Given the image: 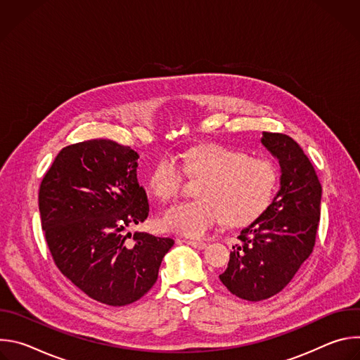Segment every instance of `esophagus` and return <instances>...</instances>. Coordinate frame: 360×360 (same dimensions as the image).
I'll return each mask as SVG.
<instances>
[{
	"mask_svg": "<svg viewBox=\"0 0 360 360\" xmlns=\"http://www.w3.org/2000/svg\"><path fill=\"white\" fill-rule=\"evenodd\" d=\"M185 243L191 245L195 249H205V248H207V243H205V242H198V240H185Z\"/></svg>",
	"mask_w": 360,
	"mask_h": 360,
	"instance_id": "obj_1",
	"label": "esophagus"
}]
</instances>
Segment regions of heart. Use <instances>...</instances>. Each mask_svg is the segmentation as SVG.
<instances>
[{
    "label": "heart",
    "instance_id": "obj_1",
    "mask_svg": "<svg viewBox=\"0 0 360 360\" xmlns=\"http://www.w3.org/2000/svg\"><path fill=\"white\" fill-rule=\"evenodd\" d=\"M184 158L185 167L175 153H164L149 178L153 193L168 202L182 192L186 171L207 175L199 188L202 199L178 203L162 214L167 231L202 238L225 218L231 225H246L258 219L274 199L278 169L268 160L218 143L191 149Z\"/></svg>",
    "mask_w": 360,
    "mask_h": 360
}]
</instances>
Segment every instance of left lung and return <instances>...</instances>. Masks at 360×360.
<instances>
[{
	"label": "left lung",
	"instance_id": "8db88e82",
	"mask_svg": "<svg viewBox=\"0 0 360 360\" xmlns=\"http://www.w3.org/2000/svg\"><path fill=\"white\" fill-rule=\"evenodd\" d=\"M262 145L279 161L281 188L268 210L240 231L228 268L219 275L240 299L279 293L314 250L322 186L309 158L290 136L264 132Z\"/></svg>",
	"mask_w": 360,
	"mask_h": 360
}]
</instances>
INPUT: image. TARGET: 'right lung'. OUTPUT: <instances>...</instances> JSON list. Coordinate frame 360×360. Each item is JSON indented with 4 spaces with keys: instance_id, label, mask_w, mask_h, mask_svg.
<instances>
[{
    "instance_id": "obj_1",
    "label": "right lung",
    "mask_w": 360,
    "mask_h": 360,
    "mask_svg": "<svg viewBox=\"0 0 360 360\" xmlns=\"http://www.w3.org/2000/svg\"><path fill=\"white\" fill-rule=\"evenodd\" d=\"M138 153L111 139H91L60 150L39 186L45 240L58 269L89 297L125 306L158 279L171 238L125 229L149 214L136 176Z\"/></svg>"
}]
</instances>
